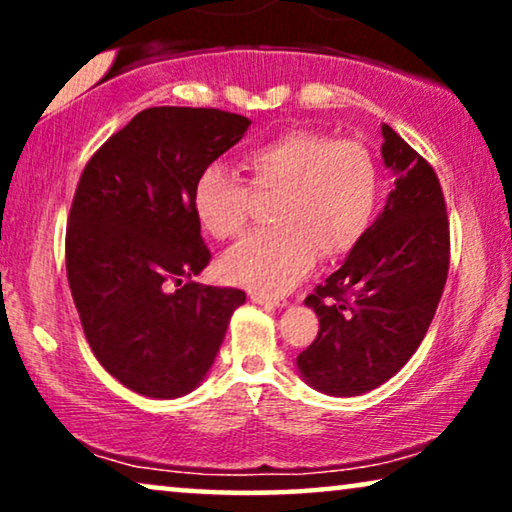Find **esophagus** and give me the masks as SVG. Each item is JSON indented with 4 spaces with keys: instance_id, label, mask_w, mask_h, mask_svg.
Wrapping results in <instances>:
<instances>
[{
    "instance_id": "1",
    "label": "esophagus",
    "mask_w": 512,
    "mask_h": 512,
    "mask_svg": "<svg viewBox=\"0 0 512 512\" xmlns=\"http://www.w3.org/2000/svg\"><path fill=\"white\" fill-rule=\"evenodd\" d=\"M249 298H251V303L270 307V310H282V307H286L284 300H275L270 296H263V293H249Z\"/></svg>"
}]
</instances>
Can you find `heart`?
Wrapping results in <instances>:
<instances>
[{"label": "heart", "mask_w": 512, "mask_h": 512, "mask_svg": "<svg viewBox=\"0 0 512 512\" xmlns=\"http://www.w3.org/2000/svg\"><path fill=\"white\" fill-rule=\"evenodd\" d=\"M256 191L277 193L275 228L249 235L221 258V275L263 296L293 289L321 258L356 247L380 200V170L366 146L291 130L244 156ZM193 212L214 240H230L247 226L249 191L226 165L212 163L193 184Z\"/></svg>", "instance_id": "b5f03b06"}]
</instances>
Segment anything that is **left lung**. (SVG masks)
Instances as JSON below:
<instances>
[{
	"instance_id": "left-lung-1",
	"label": "left lung",
	"mask_w": 512,
	"mask_h": 512,
	"mask_svg": "<svg viewBox=\"0 0 512 512\" xmlns=\"http://www.w3.org/2000/svg\"><path fill=\"white\" fill-rule=\"evenodd\" d=\"M394 191L366 235L305 305L319 335L296 359L326 396H361L391 380L422 345L450 268V223L433 167L382 123Z\"/></svg>"
}]
</instances>
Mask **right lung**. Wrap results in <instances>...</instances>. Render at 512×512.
Masks as SVG:
<instances>
[{
	"label": "right lung",
	"instance_id": "obj_1",
	"mask_svg": "<svg viewBox=\"0 0 512 512\" xmlns=\"http://www.w3.org/2000/svg\"><path fill=\"white\" fill-rule=\"evenodd\" d=\"M249 125L219 109H144L81 174L67 228L69 289L95 359L135 394L198 389L247 300L193 282L212 258L193 184Z\"/></svg>",
	"mask_w": 512,
	"mask_h": 512
}]
</instances>
